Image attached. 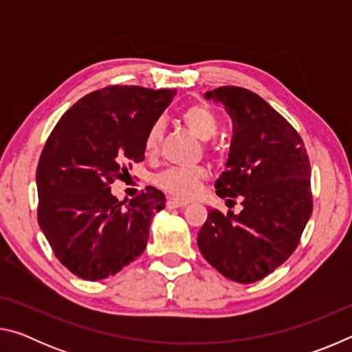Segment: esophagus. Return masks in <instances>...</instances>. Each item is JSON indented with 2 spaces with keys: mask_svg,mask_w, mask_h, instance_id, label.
Instances as JSON below:
<instances>
[{
  "mask_svg": "<svg viewBox=\"0 0 352 352\" xmlns=\"http://www.w3.org/2000/svg\"><path fill=\"white\" fill-rule=\"evenodd\" d=\"M186 205H188L186 201H182V200H178V199H169L168 204H166V206H168L169 210H174V208H183V206H186Z\"/></svg>",
  "mask_w": 352,
  "mask_h": 352,
  "instance_id": "34e87169",
  "label": "esophagus"
}]
</instances>
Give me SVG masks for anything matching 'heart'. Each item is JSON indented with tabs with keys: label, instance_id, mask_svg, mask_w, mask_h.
<instances>
[{
	"label": "heart",
	"instance_id": "heart-1",
	"mask_svg": "<svg viewBox=\"0 0 352 352\" xmlns=\"http://www.w3.org/2000/svg\"><path fill=\"white\" fill-rule=\"evenodd\" d=\"M182 122L190 133L201 142H206L216 136L219 121L216 113L205 104H192L186 107L180 115ZM163 122L157 121L148 129L144 140L147 155H153L158 151L160 141L163 138ZM208 180V170L205 168L178 169L172 168L155 178L160 188L180 199H189L197 192V189Z\"/></svg>",
	"mask_w": 352,
	"mask_h": 352
}]
</instances>
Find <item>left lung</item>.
<instances>
[{
  "mask_svg": "<svg viewBox=\"0 0 352 352\" xmlns=\"http://www.w3.org/2000/svg\"><path fill=\"white\" fill-rule=\"evenodd\" d=\"M233 122L225 170L214 188L241 197L242 211L208 210L197 236L204 258L231 281H259L289 259L312 214L311 163L296 130L258 94L206 91Z\"/></svg>",
  "mask_w": 352,
  "mask_h": 352,
  "instance_id": "left-lung-1",
  "label": "left lung"
}]
</instances>
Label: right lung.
Segmentation results:
<instances>
[{"label":"right lung","instance_id":"1","mask_svg":"<svg viewBox=\"0 0 352 352\" xmlns=\"http://www.w3.org/2000/svg\"><path fill=\"white\" fill-rule=\"evenodd\" d=\"M175 90L113 85L93 91L57 122L37 166L38 225L56 258L87 281L115 275L144 252L166 205L147 186L124 204L110 184L144 160V140Z\"/></svg>","mask_w":352,"mask_h":352}]
</instances>
